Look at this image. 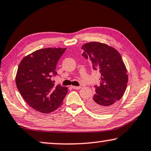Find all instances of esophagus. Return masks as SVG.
<instances>
[{"instance_id": "obj_1", "label": "esophagus", "mask_w": 151, "mask_h": 151, "mask_svg": "<svg viewBox=\"0 0 151 151\" xmlns=\"http://www.w3.org/2000/svg\"><path fill=\"white\" fill-rule=\"evenodd\" d=\"M72 88H73V89H74V90H80V89L81 88V86H72Z\"/></svg>"}]
</instances>
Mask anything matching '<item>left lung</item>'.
I'll use <instances>...</instances> for the list:
<instances>
[{"label":"left lung","instance_id":"8db88e82","mask_svg":"<svg viewBox=\"0 0 151 151\" xmlns=\"http://www.w3.org/2000/svg\"><path fill=\"white\" fill-rule=\"evenodd\" d=\"M82 56L90 59L92 68L101 73L99 86L95 85V94L88 102V107L99 114L112 110L124 94L128 83L127 69L122 57L115 48L100 42L83 45Z\"/></svg>","mask_w":151,"mask_h":151}]
</instances>
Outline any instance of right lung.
Masks as SVG:
<instances>
[{
	"label": "right lung",
	"instance_id": "add662e5",
	"mask_svg": "<svg viewBox=\"0 0 151 151\" xmlns=\"http://www.w3.org/2000/svg\"><path fill=\"white\" fill-rule=\"evenodd\" d=\"M66 48H46L24 57L19 64L16 83L21 96L29 106L48 114L61 105L68 92L66 87L55 86L57 63Z\"/></svg>",
	"mask_w": 151,
	"mask_h": 151
}]
</instances>
